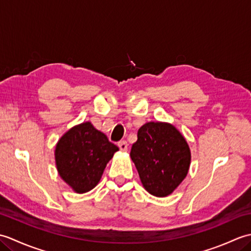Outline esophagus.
Segmentation results:
<instances>
[{"label": "esophagus", "instance_id": "esophagus-1", "mask_svg": "<svg viewBox=\"0 0 251 251\" xmlns=\"http://www.w3.org/2000/svg\"><path fill=\"white\" fill-rule=\"evenodd\" d=\"M119 148H120L121 151L126 152L127 149H128V143H127L125 140L120 141V142H119Z\"/></svg>", "mask_w": 251, "mask_h": 251}]
</instances>
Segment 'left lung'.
Masks as SVG:
<instances>
[{"mask_svg":"<svg viewBox=\"0 0 251 251\" xmlns=\"http://www.w3.org/2000/svg\"><path fill=\"white\" fill-rule=\"evenodd\" d=\"M130 157L149 193L167 196L189 172L191 152L183 136L167 123L150 122L138 130Z\"/></svg>","mask_w":251,"mask_h":251,"instance_id":"left-lung-1","label":"left lung"}]
</instances>
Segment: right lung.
Segmentation results:
<instances>
[{
	"label": "right lung",
	"mask_w": 251,
	"mask_h": 251,
	"mask_svg": "<svg viewBox=\"0 0 251 251\" xmlns=\"http://www.w3.org/2000/svg\"><path fill=\"white\" fill-rule=\"evenodd\" d=\"M116 151L119 148L103 132L92 123H83L58 141L55 151L58 173L76 193H85L97 185Z\"/></svg>",
	"instance_id": "right-lung-1"
}]
</instances>
